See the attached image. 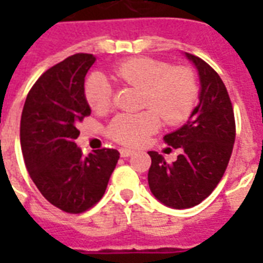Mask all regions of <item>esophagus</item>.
<instances>
[{
  "label": "esophagus",
  "mask_w": 263,
  "mask_h": 263,
  "mask_svg": "<svg viewBox=\"0 0 263 263\" xmlns=\"http://www.w3.org/2000/svg\"><path fill=\"white\" fill-rule=\"evenodd\" d=\"M134 154V150H129V148H120V156L121 157H129Z\"/></svg>",
  "instance_id": "1"
}]
</instances>
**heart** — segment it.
Here are the masks:
<instances>
[{
  "label": "heart",
  "instance_id": "1",
  "mask_svg": "<svg viewBox=\"0 0 263 263\" xmlns=\"http://www.w3.org/2000/svg\"><path fill=\"white\" fill-rule=\"evenodd\" d=\"M111 76L120 83L143 90V105L153 107L138 113H120L107 125V135L125 146H139L165 123L176 125L191 115L198 99L195 73L187 67L172 68L168 63L148 57H132L117 64ZM111 86L99 73L86 80L84 95L94 111L110 106Z\"/></svg>",
  "mask_w": 263,
  "mask_h": 263
}]
</instances>
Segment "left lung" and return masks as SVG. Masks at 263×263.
Wrapping results in <instances>:
<instances>
[{
  "mask_svg": "<svg viewBox=\"0 0 263 263\" xmlns=\"http://www.w3.org/2000/svg\"><path fill=\"white\" fill-rule=\"evenodd\" d=\"M185 55L199 73V103L187 124L164 136L165 143L181 148V154L166 164L161 154L148 152L150 190L161 203L173 209L196 206L212 194L228 166L236 136L232 102L224 82L203 60Z\"/></svg>",
  "mask_w": 263,
  "mask_h": 263,
  "instance_id": "8db88e82",
  "label": "left lung"
}]
</instances>
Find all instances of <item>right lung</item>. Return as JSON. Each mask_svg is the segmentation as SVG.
Returning <instances> with one entry per match:
<instances>
[{"label": "right lung", "instance_id": "add662e5", "mask_svg": "<svg viewBox=\"0 0 263 263\" xmlns=\"http://www.w3.org/2000/svg\"><path fill=\"white\" fill-rule=\"evenodd\" d=\"M95 57L78 53L49 68L27 95L20 143L30 177L41 194L63 212L79 214L98 203L120 153L99 148L82 156L78 124L90 116L84 78Z\"/></svg>", "mask_w": 263, "mask_h": 263}]
</instances>
